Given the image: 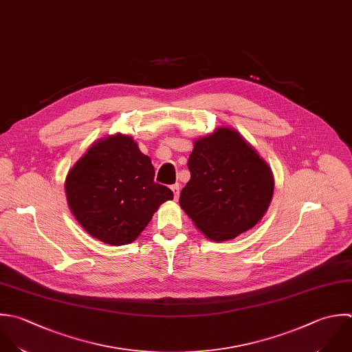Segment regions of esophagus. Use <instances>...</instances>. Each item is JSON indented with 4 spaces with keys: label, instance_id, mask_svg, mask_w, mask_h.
I'll return each instance as SVG.
<instances>
[{
    "label": "esophagus",
    "instance_id": "esophagus-1",
    "mask_svg": "<svg viewBox=\"0 0 352 352\" xmlns=\"http://www.w3.org/2000/svg\"><path fill=\"white\" fill-rule=\"evenodd\" d=\"M171 190H173V193H174V199H175V200H178V197H179V192H181L179 185H178V184L173 185V186H171Z\"/></svg>",
    "mask_w": 352,
    "mask_h": 352
}]
</instances>
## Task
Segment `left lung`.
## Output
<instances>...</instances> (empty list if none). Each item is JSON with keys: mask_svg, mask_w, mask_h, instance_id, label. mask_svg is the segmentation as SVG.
<instances>
[{"mask_svg": "<svg viewBox=\"0 0 352 352\" xmlns=\"http://www.w3.org/2000/svg\"><path fill=\"white\" fill-rule=\"evenodd\" d=\"M190 179L179 206L212 241L233 240L266 214L274 192L267 162L233 127L199 137L188 160Z\"/></svg>", "mask_w": 352, "mask_h": 352, "instance_id": "1", "label": "left lung"}]
</instances>
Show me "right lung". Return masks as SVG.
I'll return each mask as SVG.
<instances>
[{
    "label": "right lung",
    "instance_id": "add662e5",
    "mask_svg": "<svg viewBox=\"0 0 352 352\" xmlns=\"http://www.w3.org/2000/svg\"><path fill=\"white\" fill-rule=\"evenodd\" d=\"M155 168L127 134L100 138L65 177L68 207L78 223L105 244L133 243L173 192L153 182Z\"/></svg>",
    "mask_w": 352,
    "mask_h": 352
}]
</instances>
